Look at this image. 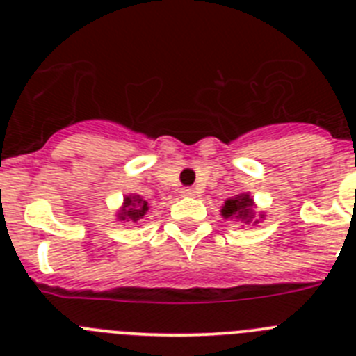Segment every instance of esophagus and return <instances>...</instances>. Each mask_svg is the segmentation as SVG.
Instances as JSON below:
<instances>
[{
  "label": "esophagus",
  "instance_id": "34e87169",
  "mask_svg": "<svg viewBox=\"0 0 356 356\" xmlns=\"http://www.w3.org/2000/svg\"><path fill=\"white\" fill-rule=\"evenodd\" d=\"M181 196H184V197H193V196H196V191H194V188H191V187L181 188Z\"/></svg>",
  "mask_w": 356,
  "mask_h": 356
}]
</instances>
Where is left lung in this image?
Masks as SVG:
<instances>
[{
  "instance_id": "1",
  "label": "left lung",
  "mask_w": 356,
  "mask_h": 356,
  "mask_svg": "<svg viewBox=\"0 0 356 356\" xmlns=\"http://www.w3.org/2000/svg\"><path fill=\"white\" fill-rule=\"evenodd\" d=\"M221 216L225 219H234L242 226H257L266 217L264 212H257V205L250 193H241L235 194L234 197H228L221 207Z\"/></svg>"
}]
</instances>
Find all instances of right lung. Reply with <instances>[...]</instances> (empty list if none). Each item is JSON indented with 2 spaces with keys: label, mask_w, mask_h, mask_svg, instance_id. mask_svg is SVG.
I'll list each match as a JSON object with an SVG mask.
<instances>
[{
  "label": "right lung",
  "mask_w": 356,
  "mask_h": 356,
  "mask_svg": "<svg viewBox=\"0 0 356 356\" xmlns=\"http://www.w3.org/2000/svg\"><path fill=\"white\" fill-rule=\"evenodd\" d=\"M149 205L139 194H127L122 200V205L115 212V219L121 222H140L146 217Z\"/></svg>",
  "instance_id": "right-lung-1"
}]
</instances>
